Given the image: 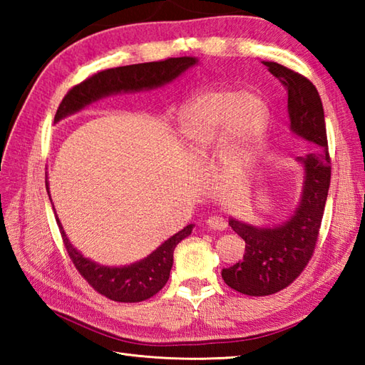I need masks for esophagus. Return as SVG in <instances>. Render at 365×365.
Listing matches in <instances>:
<instances>
[{
    "mask_svg": "<svg viewBox=\"0 0 365 365\" xmlns=\"http://www.w3.org/2000/svg\"><path fill=\"white\" fill-rule=\"evenodd\" d=\"M207 226H208V229L221 232V230H226L227 222H226V220L221 218V216H210V218L207 220Z\"/></svg>",
    "mask_w": 365,
    "mask_h": 365,
    "instance_id": "obj_1",
    "label": "esophagus"
}]
</instances>
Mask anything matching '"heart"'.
Returning <instances> with one entry per match:
<instances>
[{
	"label": "heart",
	"instance_id": "obj_1",
	"mask_svg": "<svg viewBox=\"0 0 365 365\" xmlns=\"http://www.w3.org/2000/svg\"><path fill=\"white\" fill-rule=\"evenodd\" d=\"M268 119V105L255 92L208 91L183 108L178 127L197 157H208L221 144L224 163L240 166L257 149Z\"/></svg>",
	"mask_w": 365,
	"mask_h": 365
}]
</instances>
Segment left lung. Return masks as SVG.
<instances>
[{
	"label": "left lung",
	"instance_id": "1",
	"mask_svg": "<svg viewBox=\"0 0 365 365\" xmlns=\"http://www.w3.org/2000/svg\"><path fill=\"white\" fill-rule=\"evenodd\" d=\"M268 71L284 84L290 128L294 135L320 147L306 157L301 200L290 220L276 227H257L229 220V226L246 243L243 260L224 268L221 276L230 289L250 297H267L289 287L311 260L331 183V157L327 123L319 91L306 76L277 63L263 61Z\"/></svg>",
	"mask_w": 365,
	"mask_h": 365
}]
</instances>
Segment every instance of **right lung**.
I'll use <instances>...</instances> for the list:
<instances>
[{
  "label": "right lung",
  "mask_w": 365,
  "mask_h": 365,
  "mask_svg": "<svg viewBox=\"0 0 365 365\" xmlns=\"http://www.w3.org/2000/svg\"><path fill=\"white\" fill-rule=\"evenodd\" d=\"M196 63V58L183 56L157 61V63L108 68V71L98 72L67 92L58 108L56 115H54V122L83 110L86 105L106 96L165 86V84L175 80L178 75L188 71ZM46 191H48V182H46ZM56 222L68 257L72 259L78 273L86 279L88 284L96 292L118 302H139L157 294L169 279L175 246L183 238L191 235L192 232V224H190V226L183 227L175 235L166 240L145 259L131 263L128 267L118 268L98 265V263L84 257L68 242L58 216Z\"/></svg>",
  "instance_id": "1"
}]
</instances>
